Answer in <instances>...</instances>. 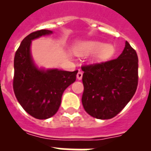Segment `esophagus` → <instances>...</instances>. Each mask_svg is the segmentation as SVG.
I'll list each match as a JSON object with an SVG mask.
<instances>
[{
    "label": "esophagus",
    "mask_w": 151,
    "mask_h": 151,
    "mask_svg": "<svg viewBox=\"0 0 151 151\" xmlns=\"http://www.w3.org/2000/svg\"><path fill=\"white\" fill-rule=\"evenodd\" d=\"M76 77H77V79H79V80H81L82 78H83V73H82L81 72H79L78 73H77Z\"/></svg>",
    "instance_id": "34e87169"
}]
</instances>
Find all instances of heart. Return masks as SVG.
I'll return each mask as SVG.
<instances>
[{
    "label": "heart",
    "mask_w": 151,
    "mask_h": 151,
    "mask_svg": "<svg viewBox=\"0 0 151 151\" xmlns=\"http://www.w3.org/2000/svg\"><path fill=\"white\" fill-rule=\"evenodd\" d=\"M79 55H88L94 53L91 61L93 64H101L108 61L116 52L115 45L111 43L105 44L100 41H87L76 48Z\"/></svg>",
    "instance_id": "heart-1"
}]
</instances>
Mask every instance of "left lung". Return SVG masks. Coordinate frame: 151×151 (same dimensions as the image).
I'll return each mask as SVG.
<instances>
[{"instance_id":"obj_1","label":"left lung","mask_w":151,"mask_h":151,"mask_svg":"<svg viewBox=\"0 0 151 151\" xmlns=\"http://www.w3.org/2000/svg\"><path fill=\"white\" fill-rule=\"evenodd\" d=\"M138 56L126 41L115 60L83 66V108L97 119L114 117L130 101L138 85Z\"/></svg>"}]
</instances>
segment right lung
<instances>
[{
    "label": "right lung",
    "mask_w": 151,
    "mask_h": 151,
    "mask_svg": "<svg viewBox=\"0 0 151 151\" xmlns=\"http://www.w3.org/2000/svg\"><path fill=\"white\" fill-rule=\"evenodd\" d=\"M52 34L40 30L32 32L22 42L14 58L13 90L23 109L39 120L51 117L59 109L65 89L73 83L78 71L39 68L31 56L32 41Z\"/></svg>",
    "instance_id": "right-lung-1"
}]
</instances>
